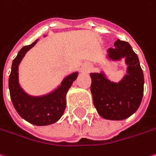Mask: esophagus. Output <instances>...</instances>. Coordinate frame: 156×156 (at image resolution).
<instances>
[{"label":"esophagus","mask_w":156,"mask_h":156,"mask_svg":"<svg viewBox=\"0 0 156 156\" xmlns=\"http://www.w3.org/2000/svg\"><path fill=\"white\" fill-rule=\"evenodd\" d=\"M83 68H84V70H87V69H88V65H83Z\"/></svg>","instance_id":"esophagus-1"}]
</instances>
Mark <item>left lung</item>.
Instances as JSON below:
<instances>
[{
  "instance_id": "left-lung-1",
  "label": "left lung",
  "mask_w": 156,
  "mask_h": 156,
  "mask_svg": "<svg viewBox=\"0 0 156 156\" xmlns=\"http://www.w3.org/2000/svg\"><path fill=\"white\" fill-rule=\"evenodd\" d=\"M108 50L111 60L126 58L127 74L119 83L111 82L103 73H91V91L98 114L106 119L121 120L137 111L144 91V76L138 56L131 45L118 39Z\"/></svg>"
}]
</instances>
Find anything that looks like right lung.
Masks as SVG:
<instances>
[{"label":"right lung","instance_id":"1","mask_svg":"<svg viewBox=\"0 0 156 156\" xmlns=\"http://www.w3.org/2000/svg\"><path fill=\"white\" fill-rule=\"evenodd\" d=\"M37 42V40L23 47L16 58L13 60L9 78V88L14 107L22 118L33 125L47 126L57 122L62 117L66 106V93L73 81L78 78V73L74 72L67 76L58 89L47 95L33 97L24 92L18 83V66L26 52L30 50Z\"/></svg>","mask_w":156,"mask_h":156}]
</instances>
